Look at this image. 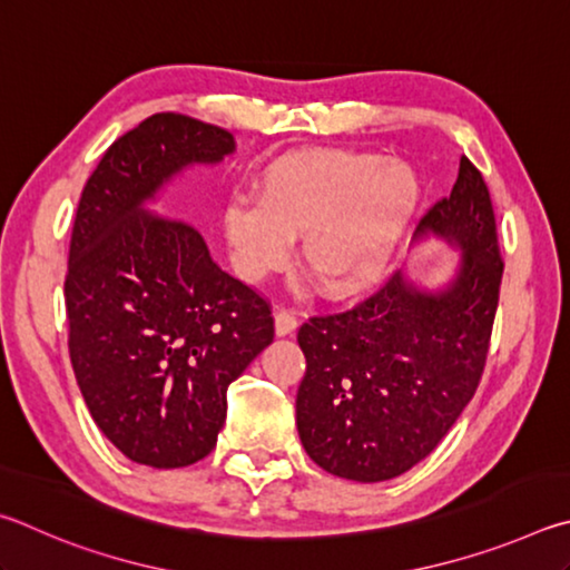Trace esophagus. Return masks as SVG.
<instances>
[{
    "instance_id": "34e87169",
    "label": "esophagus",
    "mask_w": 570,
    "mask_h": 570,
    "mask_svg": "<svg viewBox=\"0 0 570 570\" xmlns=\"http://www.w3.org/2000/svg\"><path fill=\"white\" fill-rule=\"evenodd\" d=\"M297 331V317L291 311H277L275 313V335L287 337Z\"/></svg>"
}]
</instances>
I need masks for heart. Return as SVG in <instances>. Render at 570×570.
Listing matches in <instances>:
<instances>
[{
  "label": "heart",
  "mask_w": 570,
  "mask_h": 570,
  "mask_svg": "<svg viewBox=\"0 0 570 570\" xmlns=\"http://www.w3.org/2000/svg\"><path fill=\"white\" fill-rule=\"evenodd\" d=\"M255 195L223 207L235 273L259 283L287 265L301 235V267L331 301L371 291L421 207L413 167L361 149L279 157L255 177Z\"/></svg>",
  "instance_id": "obj_1"
}]
</instances>
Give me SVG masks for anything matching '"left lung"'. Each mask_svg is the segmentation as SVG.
Listing matches in <instances>:
<instances>
[{
    "label": "left lung",
    "instance_id": "left-lung-1",
    "mask_svg": "<svg viewBox=\"0 0 570 570\" xmlns=\"http://www.w3.org/2000/svg\"><path fill=\"white\" fill-rule=\"evenodd\" d=\"M415 237L461 255L445 283L397 273L355 311L311 317L297 333L307 361L297 433L323 471L347 481H391L431 455L485 365L503 263L491 195L471 159Z\"/></svg>",
    "mask_w": 570,
    "mask_h": 570
}]
</instances>
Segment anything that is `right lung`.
<instances>
[{
  "mask_svg": "<svg viewBox=\"0 0 570 570\" xmlns=\"http://www.w3.org/2000/svg\"><path fill=\"white\" fill-rule=\"evenodd\" d=\"M233 153L223 127L153 115L107 149L79 199L65 279L69 357L97 428L139 465L203 461L229 383L273 343L263 297L213 263L193 225L149 207L185 169Z\"/></svg>",
  "mask_w": 570,
  "mask_h": 570,
  "instance_id": "obj_1",
  "label": "right lung"
}]
</instances>
